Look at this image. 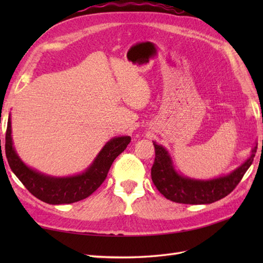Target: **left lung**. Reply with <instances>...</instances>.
<instances>
[{"instance_id": "obj_1", "label": "left lung", "mask_w": 263, "mask_h": 263, "mask_svg": "<svg viewBox=\"0 0 263 263\" xmlns=\"http://www.w3.org/2000/svg\"><path fill=\"white\" fill-rule=\"evenodd\" d=\"M258 146V144H256ZM256 146L244 163L230 174L211 180H198L177 173L166 148L154 141L156 157L152 178L158 191L166 199L185 204H208L225 198L236 187L249 167L252 165Z\"/></svg>"}]
</instances>
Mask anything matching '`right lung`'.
<instances>
[{
  "instance_id": "1",
  "label": "right lung",
  "mask_w": 263,
  "mask_h": 263,
  "mask_svg": "<svg viewBox=\"0 0 263 263\" xmlns=\"http://www.w3.org/2000/svg\"><path fill=\"white\" fill-rule=\"evenodd\" d=\"M131 137L123 136L110 139L93 159L91 165L80 174L57 177L46 175L27 166L16 154L9 115L5 135V155L10 168L32 195L49 204L73 203L88 198L102 185L115 158L124 152Z\"/></svg>"
}]
</instances>
